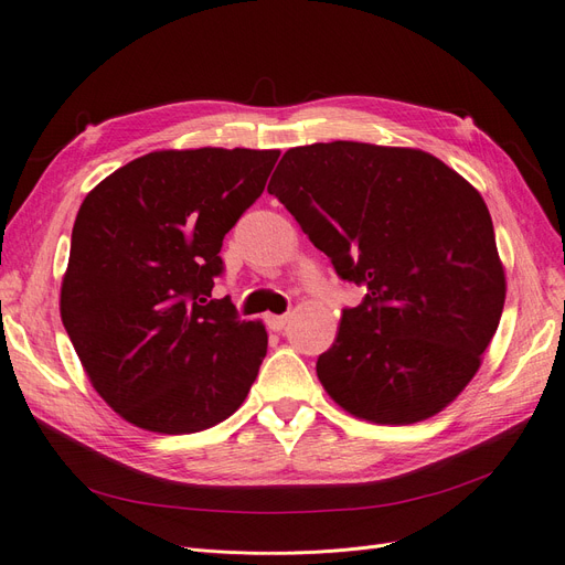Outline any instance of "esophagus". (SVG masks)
Instances as JSON below:
<instances>
[{
    "label": "esophagus",
    "instance_id": "34e87169",
    "mask_svg": "<svg viewBox=\"0 0 565 565\" xmlns=\"http://www.w3.org/2000/svg\"><path fill=\"white\" fill-rule=\"evenodd\" d=\"M287 316H266V324L268 328L273 330V332H280V330H285V324H287Z\"/></svg>",
    "mask_w": 565,
    "mask_h": 565
}]
</instances>
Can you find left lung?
Instances as JSON below:
<instances>
[{
  "mask_svg": "<svg viewBox=\"0 0 565 565\" xmlns=\"http://www.w3.org/2000/svg\"><path fill=\"white\" fill-rule=\"evenodd\" d=\"M268 193L365 297L344 309L316 372L358 419L415 424L481 367L507 280L481 193L417 148H289Z\"/></svg>",
  "mask_w": 565,
  "mask_h": 565,
  "instance_id": "obj_1",
  "label": "left lung"
}]
</instances>
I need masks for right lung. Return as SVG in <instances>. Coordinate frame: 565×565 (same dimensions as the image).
Listing matches in <instances>:
<instances>
[{"label":"right lung","mask_w":565,"mask_h":565,"mask_svg":"<svg viewBox=\"0 0 565 565\" xmlns=\"http://www.w3.org/2000/svg\"><path fill=\"white\" fill-rule=\"evenodd\" d=\"M280 150H156L84 198L61 318L92 386L129 424L195 434L228 419L266 355L259 320L212 299L221 245Z\"/></svg>","instance_id":"add662e5"}]
</instances>
